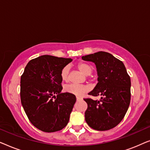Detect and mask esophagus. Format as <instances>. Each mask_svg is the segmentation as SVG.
Segmentation results:
<instances>
[{"mask_svg":"<svg viewBox=\"0 0 150 150\" xmlns=\"http://www.w3.org/2000/svg\"><path fill=\"white\" fill-rule=\"evenodd\" d=\"M76 100H78V101H79V100H81L82 98H80V97H76Z\"/></svg>","mask_w":150,"mask_h":150,"instance_id":"esophagus-1","label":"esophagus"}]
</instances>
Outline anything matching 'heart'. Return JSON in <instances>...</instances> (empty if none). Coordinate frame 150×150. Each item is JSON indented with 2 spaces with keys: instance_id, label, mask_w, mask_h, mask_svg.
Segmentation results:
<instances>
[{
  "instance_id": "heart-1",
  "label": "heart",
  "mask_w": 150,
  "mask_h": 150,
  "mask_svg": "<svg viewBox=\"0 0 150 150\" xmlns=\"http://www.w3.org/2000/svg\"><path fill=\"white\" fill-rule=\"evenodd\" d=\"M79 70L86 76L90 75L93 71V67L87 63H80L78 64ZM69 66H65L61 71V78L63 81L67 82L69 80ZM64 91L67 93L73 94L77 96H82L89 91V87L85 85H78L75 84L67 85L64 87Z\"/></svg>"
}]
</instances>
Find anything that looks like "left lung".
Listing matches in <instances>:
<instances>
[{"mask_svg": "<svg viewBox=\"0 0 150 150\" xmlns=\"http://www.w3.org/2000/svg\"><path fill=\"white\" fill-rule=\"evenodd\" d=\"M96 65L98 83L89 95L100 100L85 98V121L91 128L104 131L113 128L124 117L130 102V78L122 61L108 52H100L82 57Z\"/></svg>", "mask_w": 150, "mask_h": 150, "instance_id": "8db88e82", "label": "left lung"}]
</instances>
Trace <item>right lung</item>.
Instances as JSON below:
<instances>
[{
    "instance_id": "1",
    "label": "right lung",
    "mask_w": 150,
    "mask_h": 150,
    "mask_svg": "<svg viewBox=\"0 0 150 150\" xmlns=\"http://www.w3.org/2000/svg\"><path fill=\"white\" fill-rule=\"evenodd\" d=\"M71 61L42 55L30 60L21 76L22 105L31 124L43 132L61 130L69 122L76 98L61 93V71Z\"/></svg>"
}]
</instances>
